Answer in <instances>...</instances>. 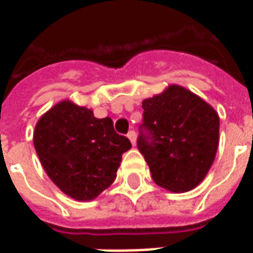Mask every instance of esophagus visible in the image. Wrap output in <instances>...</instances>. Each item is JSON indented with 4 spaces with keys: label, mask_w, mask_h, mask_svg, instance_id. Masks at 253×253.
Returning <instances> with one entry per match:
<instances>
[{
    "label": "esophagus",
    "mask_w": 253,
    "mask_h": 253,
    "mask_svg": "<svg viewBox=\"0 0 253 253\" xmlns=\"http://www.w3.org/2000/svg\"><path fill=\"white\" fill-rule=\"evenodd\" d=\"M127 137H128V139L131 141L132 145H135V142H137V134H135L134 130H130V131L127 132Z\"/></svg>",
    "instance_id": "esophagus-1"
}]
</instances>
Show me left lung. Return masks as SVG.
Here are the masks:
<instances>
[{"label": "left lung", "mask_w": 253, "mask_h": 253, "mask_svg": "<svg viewBox=\"0 0 253 253\" xmlns=\"http://www.w3.org/2000/svg\"><path fill=\"white\" fill-rule=\"evenodd\" d=\"M137 139L153 180L172 192L201 183L215 159L219 118L212 107L186 88L170 85L142 101Z\"/></svg>", "instance_id": "1"}]
</instances>
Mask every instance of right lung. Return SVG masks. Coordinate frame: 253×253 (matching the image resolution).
<instances>
[{"mask_svg": "<svg viewBox=\"0 0 253 253\" xmlns=\"http://www.w3.org/2000/svg\"><path fill=\"white\" fill-rule=\"evenodd\" d=\"M34 145L55 186L77 201H90L114 183L122 154L131 148L111 118L97 119L85 107L61 101L42 116Z\"/></svg>", "mask_w": 253, "mask_h": 253, "instance_id": "add662e5", "label": "right lung"}]
</instances>
